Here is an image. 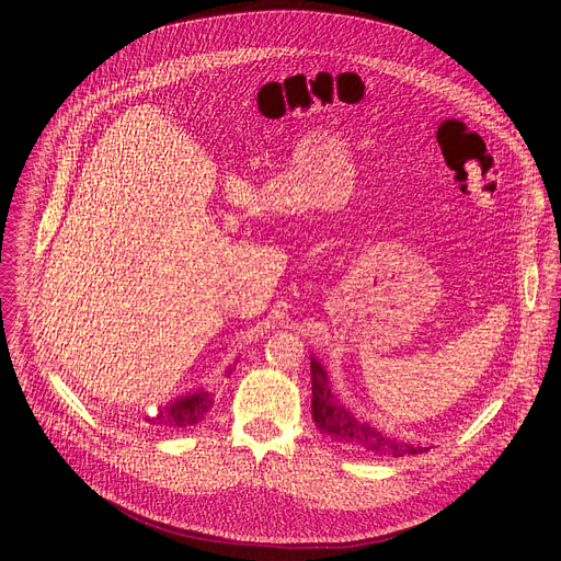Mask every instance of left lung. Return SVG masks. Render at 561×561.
Segmentation results:
<instances>
[{"label": "left lung", "mask_w": 561, "mask_h": 561, "mask_svg": "<svg viewBox=\"0 0 561 561\" xmlns=\"http://www.w3.org/2000/svg\"><path fill=\"white\" fill-rule=\"evenodd\" d=\"M311 416L320 434L332 438L336 446L352 455H375V457H404L427 453V446L416 440H404L387 434L357 419L332 391L330 375L316 357H311Z\"/></svg>", "instance_id": "8db88e82"}]
</instances>
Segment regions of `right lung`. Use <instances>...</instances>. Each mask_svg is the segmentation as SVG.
Segmentation results:
<instances>
[{"mask_svg": "<svg viewBox=\"0 0 561 561\" xmlns=\"http://www.w3.org/2000/svg\"><path fill=\"white\" fill-rule=\"evenodd\" d=\"M236 364V362H233ZM233 364L227 368V375H231ZM214 407V398L209 391L204 389H195L186 396L174 398L165 404H159L152 414L150 411H140V421H145L147 425H159V427H170V430H180V427H188L199 423L206 411Z\"/></svg>", "mask_w": 561, "mask_h": 561, "instance_id": "add662e5", "label": "right lung"}]
</instances>
